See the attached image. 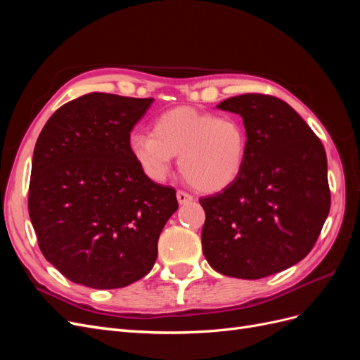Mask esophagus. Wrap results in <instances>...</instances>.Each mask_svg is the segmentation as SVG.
<instances>
[{"instance_id": "esophagus-1", "label": "esophagus", "mask_w": 360, "mask_h": 360, "mask_svg": "<svg viewBox=\"0 0 360 360\" xmlns=\"http://www.w3.org/2000/svg\"><path fill=\"white\" fill-rule=\"evenodd\" d=\"M192 200H193V197H192L191 193L184 192V191H177V201H179V204H188Z\"/></svg>"}]
</instances>
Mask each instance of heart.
I'll list each match as a JSON object with an SVG mask.
<instances>
[{
  "instance_id": "1",
  "label": "heart",
  "mask_w": 360,
  "mask_h": 360,
  "mask_svg": "<svg viewBox=\"0 0 360 360\" xmlns=\"http://www.w3.org/2000/svg\"><path fill=\"white\" fill-rule=\"evenodd\" d=\"M246 148V130L236 118L188 106L159 115L151 134L136 132L129 138L130 153L148 179L165 180L174 156H179L183 177L204 192L221 191L240 176Z\"/></svg>"
}]
</instances>
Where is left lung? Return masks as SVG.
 Here are the masks:
<instances>
[{
	"mask_svg": "<svg viewBox=\"0 0 360 360\" xmlns=\"http://www.w3.org/2000/svg\"><path fill=\"white\" fill-rule=\"evenodd\" d=\"M217 108L242 115L248 148L240 176L200 198L202 252L222 275L261 279L299 263L317 242L330 210L328 159L320 138L275 96L246 93Z\"/></svg>",
	"mask_w": 360,
	"mask_h": 360,
	"instance_id": "1",
	"label": "left lung"
}]
</instances>
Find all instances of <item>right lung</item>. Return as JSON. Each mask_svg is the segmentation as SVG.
<instances>
[{
  "label": "right lung",
  "mask_w": 360,
  "mask_h": 360,
  "mask_svg": "<svg viewBox=\"0 0 360 360\" xmlns=\"http://www.w3.org/2000/svg\"><path fill=\"white\" fill-rule=\"evenodd\" d=\"M151 102L84 94L58 108L37 138L30 219L43 257L76 284L111 290L144 278L179 209L176 189L150 180L129 150Z\"/></svg>",
  "instance_id": "add662e5"
}]
</instances>
